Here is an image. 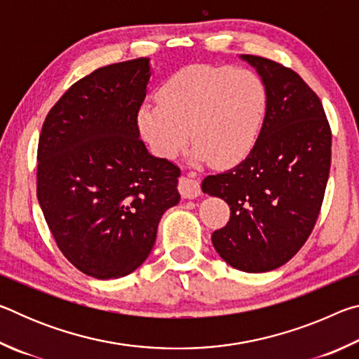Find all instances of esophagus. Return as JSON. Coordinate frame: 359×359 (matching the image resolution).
<instances>
[{"instance_id": "obj_1", "label": "esophagus", "mask_w": 359, "mask_h": 359, "mask_svg": "<svg viewBox=\"0 0 359 359\" xmlns=\"http://www.w3.org/2000/svg\"><path fill=\"white\" fill-rule=\"evenodd\" d=\"M179 191L180 196L184 199H194L201 194V188H199V184L196 180H193L190 177H180Z\"/></svg>"}]
</instances>
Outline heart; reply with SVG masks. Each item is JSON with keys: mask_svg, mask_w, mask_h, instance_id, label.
Segmentation results:
<instances>
[{"mask_svg": "<svg viewBox=\"0 0 359 359\" xmlns=\"http://www.w3.org/2000/svg\"><path fill=\"white\" fill-rule=\"evenodd\" d=\"M266 109V87L255 72L190 65L161 85L158 102H144L137 112V128L163 160L177 156L190 133L194 160L228 168L255 147Z\"/></svg>", "mask_w": 359, "mask_h": 359, "instance_id": "1", "label": "heart"}]
</instances>
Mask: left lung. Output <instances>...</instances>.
I'll return each mask as SVG.
<instances>
[{"mask_svg": "<svg viewBox=\"0 0 359 359\" xmlns=\"http://www.w3.org/2000/svg\"><path fill=\"white\" fill-rule=\"evenodd\" d=\"M267 93L263 128L250 154L229 171L208 175L201 188L228 203L226 226L212 244L229 266L267 272L294 257L311 236L331 166V130L318 96L272 60L241 55Z\"/></svg>", "mask_w": 359, "mask_h": 359, "instance_id": "left-lung-1", "label": "left lung"}]
</instances>
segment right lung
Instances as JSON below:
<instances>
[{"label": "right lung", "instance_id": "right-lung-1", "mask_svg": "<svg viewBox=\"0 0 359 359\" xmlns=\"http://www.w3.org/2000/svg\"><path fill=\"white\" fill-rule=\"evenodd\" d=\"M150 76V58L96 69L42 125L39 205L65 257L101 280L136 271L155 245L161 215L180 201V169L139 139Z\"/></svg>", "mask_w": 359, "mask_h": 359}]
</instances>
